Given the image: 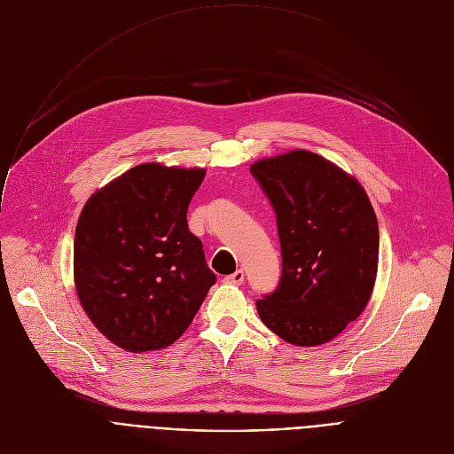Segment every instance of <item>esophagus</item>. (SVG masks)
I'll use <instances>...</instances> for the list:
<instances>
[{
  "label": "esophagus",
  "instance_id": "obj_1",
  "mask_svg": "<svg viewBox=\"0 0 454 454\" xmlns=\"http://www.w3.org/2000/svg\"><path fill=\"white\" fill-rule=\"evenodd\" d=\"M224 282H228V284H235V286H240V284L244 282V271H242V270H237L235 273H231V275L224 277Z\"/></svg>",
  "mask_w": 454,
  "mask_h": 454
}]
</instances>
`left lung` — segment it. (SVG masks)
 <instances>
[{
  "label": "left lung",
  "instance_id": "1",
  "mask_svg": "<svg viewBox=\"0 0 454 454\" xmlns=\"http://www.w3.org/2000/svg\"><path fill=\"white\" fill-rule=\"evenodd\" d=\"M277 215L282 273L256 300L264 325L296 347L336 338L364 310L377 275L379 226L363 186L309 151L251 165Z\"/></svg>",
  "mask_w": 454,
  "mask_h": 454
}]
</instances>
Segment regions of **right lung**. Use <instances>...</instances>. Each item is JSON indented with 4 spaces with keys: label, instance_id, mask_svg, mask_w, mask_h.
<instances>
[{
    "label": "right lung",
    "instance_id": "add662e5",
    "mask_svg": "<svg viewBox=\"0 0 454 454\" xmlns=\"http://www.w3.org/2000/svg\"><path fill=\"white\" fill-rule=\"evenodd\" d=\"M203 179V168L144 163L93 193L79 217V300L93 325L129 352L172 345L217 280L186 223Z\"/></svg>",
    "mask_w": 454,
    "mask_h": 454
}]
</instances>
